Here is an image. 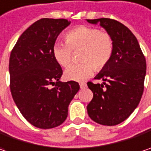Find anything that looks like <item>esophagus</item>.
Wrapping results in <instances>:
<instances>
[{
  "label": "esophagus",
  "mask_w": 151,
  "mask_h": 151,
  "mask_svg": "<svg viewBox=\"0 0 151 151\" xmlns=\"http://www.w3.org/2000/svg\"><path fill=\"white\" fill-rule=\"evenodd\" d=\"M79 86H80V89H84V88H86V84L81 83V84H79Z\"/></svg>",
  "instance_id": "obj_1"
}]
</instances>
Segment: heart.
I'll return each instance as SVG.
<instances>
[{"label":"heart","mask_w":151,"mask_h":151,"mask_svg":"<svg viewBox=\"0 0 151 151\" xmlns=\"http://www.w3.org/2000/svg\"><path fill=\"white\" fill-rule=\"evenodd\" d=\"M67 42H57L53 46V56L61 66L67 67L72 61L73 50L82 49L79 59L83 61L73 64L65 71L67 80L82 82L93 74L95 68L101 70L111 60L114 41L109 33L96 27L78 26L67 31Z\"/></svg>","instance_id":"obj_1"}]
</instances>
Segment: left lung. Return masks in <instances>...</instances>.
<instances>
[{
  "label": "left lung",
  "mask_w": 151,
  "mask_h": 151,
  "mask_svg": "<svg viewBox=\"0 0 151 151\" xmlns=\"http://www.w3.org/2000/svg\"><path fill=\"white\" fill-rule=\"evenodd\" d=\"M86 20L99 24L114 41L111 60L95 77L102 84L87 83L93 92L87 112L98 124L115 126L127 119L141 100L146 60L136 37L123 24L107 18Z\"/></svg>",
  "instance_id": "obj_1"
}]
</instances>
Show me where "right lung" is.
Instances as JSON below:
<instances>
[{
	"mask_svg": "<svg viewBox=\"0 0 151 151\" xmlns=\"http://www.w3.org/2000/svg\"><path fill=\"white\" fill-rule=\"evenodd\" d=\"M70 24L65 19H41L23 32L10 55L12 96L25 120L37 128L61 125L79 90L75 81H60L62 69L53 56L57 37Z\"/></svg>",
	"mask_w": 151,
	"mask_h": 151,
	"instance_id": "1",
	"label": "right lung"
}]
</instances>
